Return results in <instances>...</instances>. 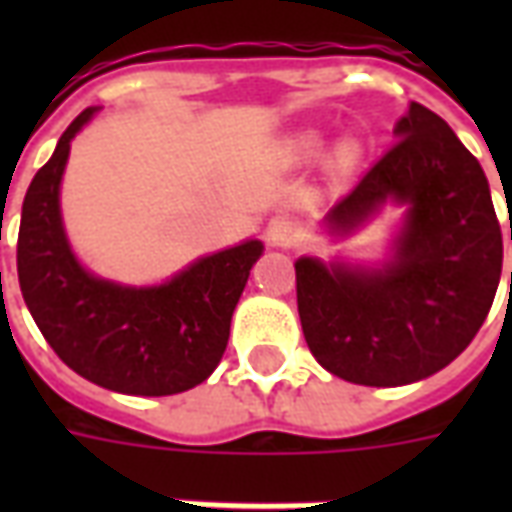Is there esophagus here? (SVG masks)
I'll return each mask as SVG.
<instances>
[{
	"label": "esophagus",
	"mask_w": 512,
	"mask_h": 512,
	"mask_svg": "<svg viewBox=\"0 0 512 512\" xmlns=\"http://www.w3.org/2000/svg\"><path fill=\"white\" fill-rule=\"evenodd\" d=\"M293 235H296V227H293L288 216H274L268 222L266 241L271 246H290L293 244Z\"/></svg>",
	"instance_id": "obj_1"
}]
</instances>
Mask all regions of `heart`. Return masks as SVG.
Returning <instances> with one entry per match:
<instances>
[{"mask_svg": "<svg viewBox=\"0 0 512 512\" xmlns=\"http://www.w3.org/2000/svg\"><path fill=\"white\" fill-rule=\"evenodd\" d=\"M321 147L323 139L318 134H301L293 139V153L299 158H315L321 153ZM356 161H359V145L356 142H340L334 147L332 158H329V164H332L337 175H348L356 167Z\"/></svg>", "mask_w": 512, "mask_h": 512, "instance_id": "obj_1", "label": "heart"}]
</instances>
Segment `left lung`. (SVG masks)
Returning <instances> with one entry per match:
<instances>
[{
    "label": "left lung",
    "instance_id": "1",
    "mask_svg": "<svg viewBox=\"0 0 512 512\" xmlns=\"http://www.w3.org/2000/svg\"><path fill=\"white\" fill-rule=\"evenodd\" d=\"M386 202L403 205V222L384 263L296 260L312 356L362 386L414 384L450 365L480 332L502 274V230L480 161L414 101L397 120L395 145L323 224L351 235Z\"/></svg>",
    "mask_w": 512,
    "mask_h": 512
}]
</instances>
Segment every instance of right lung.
<instances>
[{"mask_svg": "<svg viewBox=\"0 0 512 512\" xmlns=\"http://www.w3.org/2000/svg\"><path fill=\"white\" fill-rule=\"evenodd\" d=\"M98 109H84L32 178L18 230V285L40 334L73 373L123 395H178L222 362L230 321L263 244L194 260L175 277L134 288L90 274L73 255L60 183L73 136Z\"/></svg>", "mask_w": 512, "mask_h": 512, "instance_id": "1", "label": "right lung"}]
</instances>
